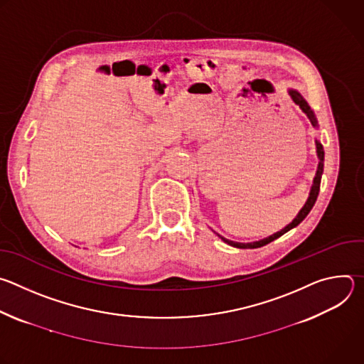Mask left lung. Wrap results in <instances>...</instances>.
Instances as JSON below:
<instances>
[{"mask_svg": "<svg viewBox=\"0 0 364 364\" xmlns=\"http://www.w3.org/2000/svg\"><path fill=\"white\" fill-rule=\"evenodd\" d=\"M289 95H291L292 100H294V102L296 103V105L302 109V112L308 117V119L311 121V124H313L314 127H317L316 115H314V112H313V111H311V108L308 107V103L305 102V99H304V97H302L296 90H289ZM316 145H317V155H318V159H320V164H318L317 176H316V178H314L313 188H311V193H309V197H308V200H306L305 205L302 207L301 212L298 213V216L292 220V223H289L285 229H282L281 232H277L275 235H272V236H269V237H267V239H262V240H259V242H252V243H237V242L228 240V239H225V237H222V236H219V237H222V240H223V242H226V243H228V245H230V246H235V247H239V249H253V247H261V246H265V245L271 243L272 240L278 239L279 236H282L284 233H287V232H288V230H291L292 228L298 226V225H299V223L306 218V215L311 212V209H313V205L316 204V200H317L318 193H320L321 176H323V168H324V164H323V163H324V148H323L321 142H318V141H316Z\"/></svg>", "mask_w": 364, "mask_h": 364, "instance_id": "1", "label": "left lung"}]
</instances>
